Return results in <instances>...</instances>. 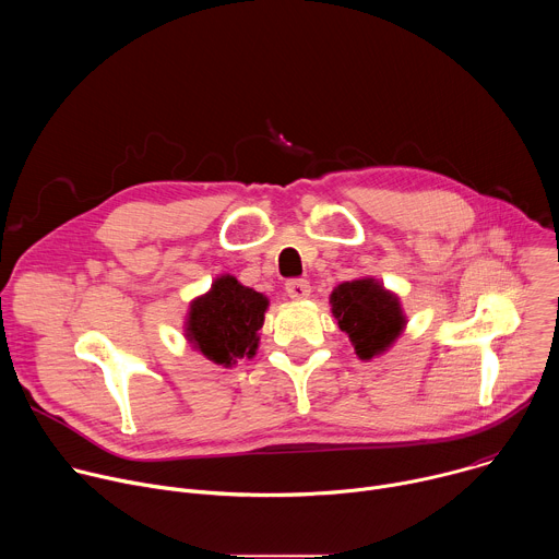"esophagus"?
<instances>
[{"mask_svg":"<svg viewBox=\"0 0 559 559\" xmlns=\"http://www.w3.org/2000/svg\"><path fill=\"white\" fill-rule=\"evenodd\" d=\"M285 292H287L289 298L302 300V298L309 296L311 287H309V281H305V278H289V281L285 283Z\"/></svg>","mask_w":559,"mask_h":559,"instance_id":"esophagus-1","label":"esophagus"}]
</instances>
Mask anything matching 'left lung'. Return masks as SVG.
<instances>
[{
  "instance_id": "8db88e82",
  "label": "left lung",
  "mask_w": 559,
  "mask_h": 559,
  "mask_svg": "<svg viewBox=\"0 0 559 559\" xmlns=\"http://www.w3.org/2000/svg\"><path fill=\"white\" fill-rule=\"evenodd\" d=\"M332 311L358 358L382 354L405 328L401 302L373 278L347 281L332 292Z\"/></svg>"
}]
</instances>
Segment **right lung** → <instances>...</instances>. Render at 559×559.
Wrapping results in <instances>:
<instances>
[{"instance_id":"obj_1","label":"right lung","mask_w":559,"mask_h":559,"mask_svg":"<svg viewBox=\"0 0 559 559\" xmlns=\"http://www.w3.org/2000/svg\"><path fill=\"white\" fill-rule=\"evenodd\" d=\"M267 298L234 276H221L190 307L188 338L205 358L229 367L236 358H252L259 347Z\"/></svg>"}]
</instances>
